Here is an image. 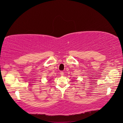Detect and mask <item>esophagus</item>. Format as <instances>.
<instances>
[{
  "instance_id": "1",
  "label": "esophagus",
  "mask_w": 123,
  "mask_h": 123,
  "mask_svg": "<svg viewBox=\"0 0 123 123\" xmlns=\"http://www.w3.org/2000/svg\"><path fill=\"white\" fill-rule=\"evenodd\" d=\"M60 75H61V76H63V75H64L63 72V71H61V72H60Z\"/></svg>"
}]
</instances>
